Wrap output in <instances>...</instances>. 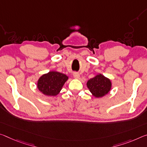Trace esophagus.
<instances>
[{
    "label": "esophagus",
    "instance_id": "1",
    "mask_svg": "<svg viewBox=\"0 0 147 147\" xmlns=\"http://www.w3.org/2000/svg\"><path fill=\"white\" fill-rule=\"evenodd\" d=\"M73 76L75 78H80V74H79L78 73H76V72H74L73 73Z\"/></svg>",
    "mask_w": 147,
    "mask_h": 147
}]
</instances>
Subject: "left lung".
Returning a JSON list of instances; mask_svg holds the SVG:
<instances>
[{
    "instance_id": "1",
    "label": "left lung",
    "mask_w": 147,
    "mask_h": 147,
    "mask_svg": "<svg viewBox=\"0 0 147 147\" xmlns=\"http://www.w3.org/2000/svg\"><path fill=\"white\" fill-rule=\"evenodd\" d=\"M87 86L95 97H100L108 94L111 90V82L102 74H98L88 81Z\"/></svg>"
}]
</instances>
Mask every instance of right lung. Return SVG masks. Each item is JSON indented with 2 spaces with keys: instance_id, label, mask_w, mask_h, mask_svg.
<instances>
[{
  "instance_id": "add662e5",
  "label": "right lung",
  "mask_w": 147,
  "mask_h": 147,
  "mask_svg": "<svg viewBox=\"0 0 147 147\" xmlns=\"http://www.w3.org/2000/svg\"><path fill=\"white\" fill-rule=\"evenodd\" d=\"M67 79L68 76L64 74L50 71L39 78L37 87L44 94L55 96L59 94Z\"/></svg>"
}]
</instances>
